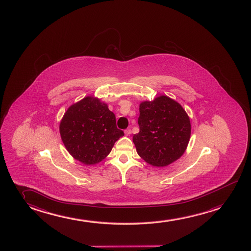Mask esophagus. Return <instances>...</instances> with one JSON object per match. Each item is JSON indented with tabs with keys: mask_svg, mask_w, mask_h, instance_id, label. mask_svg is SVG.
<instances>
[{
	"mask_svg": "<svg viewBox=\"0 0 251 251\" xmlns=\"http://www.w3.org/2000/svg\"><path fill=\"white\" fill-rule=\"evenodd\" d=\"M131 130L130 128H128L126 130H125V134L126 135V136H129V135L131 134Z\"/></svg>",
	"mask_w": 251,
	"mask_h": 251,
	"instance_id": "1",
	"label": "esophagus"
}]
</instances>
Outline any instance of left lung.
<instances>
[{
	"mask_svg": "<svg viewBox=\"0 0 251 251\" xmlns=\"http://www.w3.org/2000/svg\"><path fill=\"white\" fill-rule=\"evenodd\" d=\"M139 132L132 138L138 155L153 166H167L180 157L187 148L191 125L179 103L168 96L139 106Z\"/></svg>",
	"mask_w": 251,
	"mask_h": 251,
	"instance_id": "left-lung-1",
	"label": "left lung"
}]
</instances>
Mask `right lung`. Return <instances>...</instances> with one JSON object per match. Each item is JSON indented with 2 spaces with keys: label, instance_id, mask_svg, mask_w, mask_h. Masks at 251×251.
Listing matches in <instances>:
<instances>
[{
  "label": "right lung",
  "instance_id": "add662e5",
  "mask_svg": "<svg viewBox=\"0 0 251 251\" xmlns=\"http://www.w3.org/2000/svg\"><path fill=\"white\" fill-rule=\"evenodd\" d=\"M60 134L68 151L81 163H99L124 136L116 118L100 100L86 97L69 107L60 123Z\"/></svg>",
  "mask_w": 251,
  "mask_h": 251
}]
</instances>
